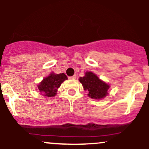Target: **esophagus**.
<instances>
[{
    "label": "esophagus",
    "mask_w": 149,
    "mask_h": 149,
    "mask_svg": "<svg viewBox=\"0 0 149 149\" xmlns=\"http://www.w3.org/2000/svg\"><path fill=\"white\" fill-rule=\"evenodd\" d=\"M69 78H70V79H76V75H73V76H70Z\"/></svg>",
    "instance_id": "34e87169"
}]
</instances>
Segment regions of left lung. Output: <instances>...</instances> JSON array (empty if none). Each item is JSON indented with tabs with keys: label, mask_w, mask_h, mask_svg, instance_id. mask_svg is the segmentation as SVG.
I'll use <instances>...</instances> for the list:
<instances>
[{
	"label": "left lung",
	"mask_w": 149,
	"mask_h": 149,
	"mask_svg": "<svg viewBox=\"0 0 149 149\" xmlns=\"http://www.w3.org/2000/svg\"><path fill=\"white\" fill-rule=\"evenodd\" d=\"M85 91H88V97L92 99L101 100L108 95L109 85L101 80L92 72H86L84 77L79 78Z\"/></svg>",
	"instance_id": "left-lung-1"
}]
</instances>
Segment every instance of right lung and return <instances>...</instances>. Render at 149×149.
<instances>
[{
    "label": "right lung",
    "instance_id": "obj_1",
    "mask_svg": "<svg viewBox=\"0 0 149 149\" xmlns=\"http://www.w3.org/2000/svg\"><path fill=\"white\" fill-rule=\"evenodd\" d=\"M67 77L64 73H61L59 74L50 73L49 76L44 78L42 81L38 85V88L42 95L45 97H54L57 94V89Z\"/></svg>",
    "mask_w": 149,
    "mask_h": 149
}]
</instances>
